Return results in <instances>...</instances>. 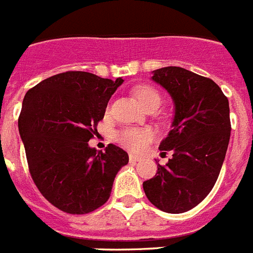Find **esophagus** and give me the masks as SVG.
<instances>
[{
    "label": "esophagus",
    "instance_id": "esophagus-1",
    "mask_svg": "<svg viewBox=\"0 0 253 253\" xmlns=\"http://www.w3.org/2000/svg\"><path fill=\"white\" fill-rule=\"evenodd\" d=\"M129 160H130L131 163H137V161H141L142 157L138 156V155H134V153H130L129 155Z\"/></svg>",
    "mask_w": 253,
    "mask_h": 253
}]
</instances>
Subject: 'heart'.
I'll list each match as a JSON object with an SVG mask.
<instances>
[{"mask_svg": "<svg viewBox=\"0 0 253 253\" xmlns=\"http://www.w3.org/2000/svg\"><path fill=\"white\" fill-rule=\"evenodd\" d=\"M134 94L144 109L150 105L159 106L161 102V96L159 92L150 85H139V87L134 88ZM151 138H152V133L147 129L128 128L118 133L116 141L129 150L139 151L147 146Z\"/></svg>", "mask_w": 253, "mask_h": 253, "instance_id": "heart-1", "label": "heart"}]
</instances>
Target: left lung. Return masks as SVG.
I'll use <instances>...</instances> for the list:
<instances>
[{"label": "left lung", "mask_w": 253, "mask_h": 253, "mask_svg": "<svg viewBox=\"0 0 253 253\" xmlns=\"http://www.w3.org/2000/svg\"><path fill=\"white\" fill-rule=\"evenodd\" d=\"M152 79L174 102L171 130L159 148L172 157L143 182L152 205L169 213L197 206L210 193L223 166L230 138L229 101L209 78L178 66L152 71Z\"/></svg>", "instance_id": "left-lung-1"}]
</instances>
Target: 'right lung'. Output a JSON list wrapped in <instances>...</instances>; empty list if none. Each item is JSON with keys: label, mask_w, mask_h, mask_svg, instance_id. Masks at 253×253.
I'll return each instance as SVG.
<instances>
[{"label": "right lung", "mask_w": 253, "mask_h": 253, "mask_svg": "<svg viewBox=\"0 0 253 253\" xmlns=\"http://www.w3.org/2000/svg\"><path fill=\"white\" fill-rule=\"evenodd\" d=\"M87 71H66L29 89L19 133L30 175L43 197L68 213H88L111 194L118 171L129 161L115 144L89 147L110 98L123 84Z\"/></svg>", "instance_id": "obj_1"}]
</instances>
